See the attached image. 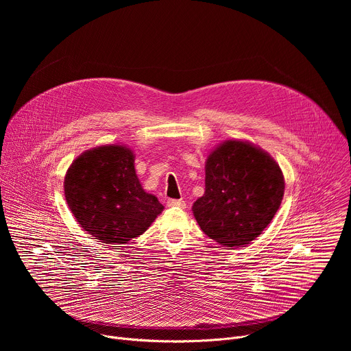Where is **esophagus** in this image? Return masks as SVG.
<instances>
[{"label": "esophagus", "instance_id": "esophagus-1", "mask_svg": "<svg viewBox=\"0 0 351 351\" xmlns=\"http://www.w3.org/2000/svg\"><path fill=\"white\" fill-rule=\"evenodd\" d=\"M168 207H172V208H186V203L183 202V199H168L167 203Z\"/></svg>", "mask_w": 351, "mask_h": 351}]
</instances>
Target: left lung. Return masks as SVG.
<instances>
[{"mask_svg":"<svg viewBox=\"0 0 351 351\" xmlns=\"http://www.w3.org/2000/svg\"><path fill=\"white\" fill-rule=\"evenodd\" d=\"M283 193V173L268 153L248 141L226 140L207 158L206 191L193 214L219 244L245 245L271 223Z\"/></svg>","mask_w":351,"mask_h":351,"instance_id":"1","label":"left lung"}]
</instances>
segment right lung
Wrapping results in <instances>:
<instances>
[{
	"mask_svg": "<svg viewBox=\"0 0 351 351\" xmlns=\"http://www.w3.org/2000/svg\"><path fill=\"white\" fill-rule=\"evenodd\" d=\"M65 198L79 225L106 244H125L144 233L164 206L140 184L134 154L121 144L80 154L64 182Z\"/></svg>",
	"mask_w": 351,
	"mask_h": 351,
	"instance_id": "obj_1",
	"label": "right lung"
}]
</instances>
